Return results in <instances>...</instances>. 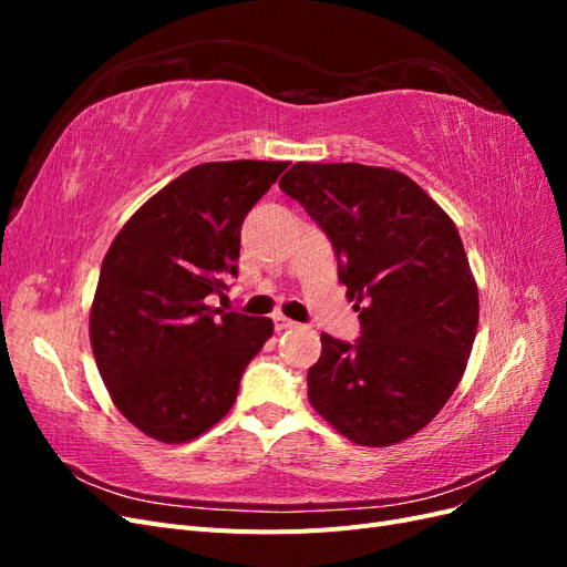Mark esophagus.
Wrapping results in <instances>:
<instances>
[{
    "mask_svg": "<svg viewBox=\"0 0 567 567\" xmlns=\"http://www.w3.org/2000/svg\"><path fill=\"white\" fill-rule=\"evenodd\" d=\"M293 326H298L293 319H288V317H284V315H277V317H274V329H277V331L293 329Z\"/></svg>",
    "mask_w": 567,
    "mask_h": 567,
    "instance_id": "34e87169",
    "label": "esophagus"
}]
</instances>
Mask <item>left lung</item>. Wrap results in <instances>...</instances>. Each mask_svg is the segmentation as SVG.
Here are the masks:
<instances>
[{
	"mask_svg": "<svg viewBox=\"0 0 567 567\" xmlns=\"http://www.w3.org/2000/svg\"><path fill=\"white\" fill-rule=\"evenodd\" d=\"M329 236L362 321L321 333L307 398L340 435L390 447L431 423L466 371L480 302L450 215L398 169L296 163L279 182Z\"/></svg>",
	"mask_w": 567,
	"mask_h": 567,
	"instance_id": "left-lung-1",
	"label": "left lung"
}]
</instances>
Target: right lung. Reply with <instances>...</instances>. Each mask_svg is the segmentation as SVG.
<instances>
[{
  "instance_id": "add662e5",
  "label": "right lung",
  "mask_w": 567,
  "mask_h": 567,
  "mask_svg": "<svg viewBox=\"0 0 567 567\" xmlns=\"http://www.w3.org/2000/svg\"><path fill=\"white\" fill-rule=\"evenodd\" d=\"M288 163H203L117 231L101 265L90 340L113 404L153 440L203 435L234 406L267 317L210 307L236 277L241 225Z\"/></svg>"
}]
</instances>
